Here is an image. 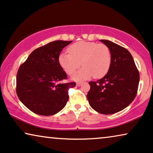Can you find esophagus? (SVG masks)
Instances as JSON below:
<instances>
[{"label":"esophagus","mask_w":153,"mask_h":153,"mask_svg":"<svg viewBox=\"0 0 153 153\" xmlns=\"http://www.w3.org/2000/svg\"><path fill=\"white\" fill-rule=\"evenodd\" d=\"M82 85V82H77L76 83V85L77 86V87H79Z\"/></svg>","instance_id":"obj_1"}]
</instances>
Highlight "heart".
<instances>
[{"label":"heart","instance_id":"heart-1","mask_svg":"<svg viewBox=\"0 0 153 153\" xmlns=\"http://www.w3.org/2000/svg\"><path fill=\"white\" fill-rule=\"evenodd\" d=\"M68 53L59 56V63L68 75L74 74L79 66H84L73 76L76 80L96 78L104 76L110 67L111 55L105 44L91 42H79L68 48Z\"/></svg>","mask_w":153,"mask_h":153}]
</instances>
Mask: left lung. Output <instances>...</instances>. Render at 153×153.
<instances>
[{"instance_id": "1", "label": "left lung", "mask_w": 153, "mask_h": 153, "mask_svg": "<svg viewBox=\"0 0 153 153\" xmlns=\"http://www.w3.org/2000/svg\"><path fill=\"white\" fill-rule=\"evenodd\" d=\"M111 51L110 67L105 76L89 82L87 98L92 108L102 114H112L123 110L136 97L139 74L130 53L109 40L102 39Z\"/></svg>"}]
</instances>
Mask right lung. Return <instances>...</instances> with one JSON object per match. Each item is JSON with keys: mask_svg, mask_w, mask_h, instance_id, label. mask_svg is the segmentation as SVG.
I'll use <instances>...</instances> for the list:
<instances>
[{"mask_svg": "<svg viewBox=\"0 0 153 153\" xmlns=\"http://www.w3.org/2000/svg\"><path fill=\"white\" fill-rule=\"evenodd\" d=\"M72 41L57 40L36 48L21 64L16 76V94L33 112L51 116L59 112L68 100V89L76 82L61 83L67 76L59 56Z\"/></svg>", "mask_w": 153, "mask_h": 153, "instance_id": "add662e5", "label": "right lung"}]
</instances>
